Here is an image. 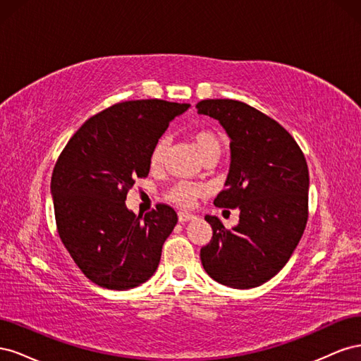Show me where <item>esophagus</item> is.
Wrapping results in <instances>:
<instances>
[{"label": "esophagus", "instance_id": "1", "mask_svg": "<svg viewBox=\"0 0 361 361\" xmlns=\"http://www.w3.org/2000/svg\"><path fill=\"white\" fill-rule=\"evenodd\" d=\"M178 218H179V223H187V221L194 220L195 215L188 214V212H179V214H178Z\"/></svg>", "mask_w": 361, "mask_h": 361}]
</instances>
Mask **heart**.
<instances>
[{
	"label": "heart",
	"instance_id": "heart-1",
	"mask_svg": "<svg viewBox=\"0 0 361 361\" xmlns=\"http://www.w3.org/2000/svg\"><path fill=\"white\" fill-rule=\"evenodd\" d=\"M192 140H194V145L197 147L199 154L202 157V159L206 158H211V157H216L220 158L221 152H223V140L220 137V134L215 133L214 129H199L195 130L192 134ZM169 147H170V140L167 137H161L154 149L150 152V166L152 169H159L164 161H166V157L169 154ZM206 188L203 185L199 183H191V182H178L174 183L171 190L169 191V199L176 203L182 207H190L194 204L195 199L199 197V195L204 194Z\"/></svg>",
	"mask_w": 361,
	"mask_h": 361
}]
</instances>
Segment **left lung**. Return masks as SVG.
<instances>
[{
	"mask_svg": "<svg viewBox=\"0 0 361 361\" xmlns=\"http://www.w3.org/2000/svg\"><path fill=\"white\" fill-rule=\"evenodd\" d=\"M197 114L209 116L231 138V167L214 204L239 209L227 231L206 215L211 243L200 250L207 276L224 286L264 285L286 265L307 223L309 169L297 141L276 120L232 99H206Z\"/></svg>",
	"mask_w": 361,
	"mask_h": 361,
	"instance_id": "left-lung-1",
	"label": "left lung"
}]
</instances>
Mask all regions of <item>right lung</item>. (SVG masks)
I'll list each match as a JSON object with an SVG mask.
<instances>
[{"label":"right lung","mask_w":361,"mask_h":361,"mask_svg":"<svg viewBox=\"0 0 361 361\" xmlns=\"http://www.w3.org/2000/svg\"><path fill=\"white\" fill-rule=\"evenodd\" d=\"M190 104L128 101L90 117L54 167L51 195L61 243L97 286L126 290L147 281L178 223L170 206L145 216L126 207V194L150 170V152Z\"/></svg>","instance_id":"obj_1"}]
</instances>
